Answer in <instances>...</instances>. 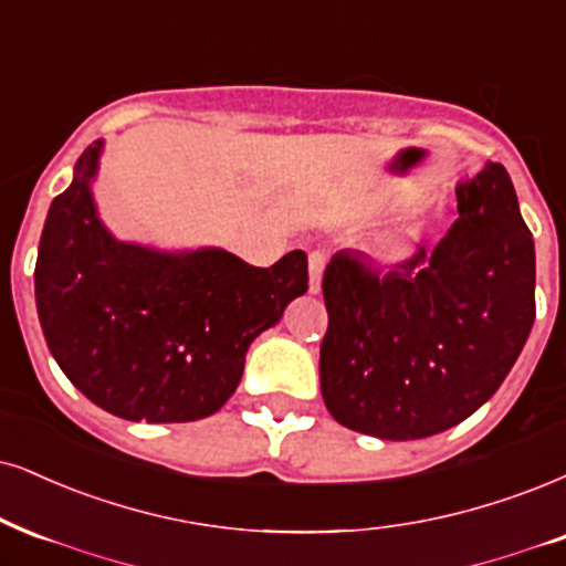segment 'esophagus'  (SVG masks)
I'll list each match as a JSON object with an SVG mask.
<instances>
[{
    "mask_svg": "<svg viewBox=\"0 0 566 566\" xmlns=\"http://www.w3.org/2000/svg\"><path fill=\"white\" fill-rule=\"evenodd\" d=\"M323 270H325V251L323 249H312L310 251V291H312V294H319Z\"/></svg>",
    "mask_w": 566,
    "mask_h": 566,
    "instance_id": "obj_1",
    "label": "esophagus"
}]
</instances>
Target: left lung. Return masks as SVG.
Instances as JSON below:
<instances>
[{
  "label": "left lung",
  "mask_w": 566,
  "mask_h": 566,
  "mask_svg": "<svg viewBox=\"0 0 566 566\" xmlns=\"http://www.w3.org/2000/svg\"><path fill=\"white\" fill-rule=\"evenodd\" d=\"M436 249L390 270L340 249L327 262L319 388L336 422L386 441L459 424L496 394L535 319V243L504 165L462 184Z\"/></svg>",
  "instance_id": "left-lung-1"
}]
</instances>
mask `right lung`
Segmentation results:
<instances>
[{"instance_id": "add662e5", "label": "right lung", "mask_w": 566, "mask_h": 566, "mask_svg": "<svg viewBox=\"0 0 566 566\" xmlns=\"http://www.w3.org/2000/svg\"><path fill=\"white\" fill-rule=\"evenodd\" d=\"M94 142L49 207L36 310L67 380L130 422H193L239 388L251 340L310 285L304 251L254 268L222 249L191 254L120 243L96 218Z\"/></svg>"}]
</instances>
